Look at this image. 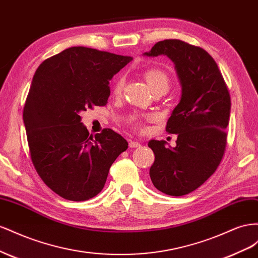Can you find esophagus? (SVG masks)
Segmentation results:
<instances>
[{"instance_id": "1", "label": "esophagus", "mask_w": 258, "mask_h": 258, "mask_svg": "<svg viewBox=\"0 0 258 258\" xmlns=\"http://www.w3.org/2000/svg\"><path fill=\"white\" fill-rule=\"evenodd\" d=\"M128 146L130 148H138V147H141V143L135 142V141H130Z\"/></svg>"}]
</instances>
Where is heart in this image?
<instances>
[{
    "instance_id": "heart-1",
    "label": "heart",
    "mask_w": 258,
    "mask_h": 258,
    "mask_svg": "<svg viewBox=\"0 0 258 258\" xmlns=\"http://www.w3.org/2000/svg\"><path fill=\"white\" fill-rule=\"evenodd\" d=\"M144 78L146 79L147 83H148V85L150 86L153 93H156V92L166 93L168 91V88H170V86H171L170 76H168L164 70H162L157 67H151V68L146 69L144 71ZM123 86H124V78L119 77L115 80V82L112 87V91H113V94L115 95V96H119V95L122 93ZM147 117H151V116H147ZM133 121L139 125L143 121V117L142 116H134Z\"/></svg>"
}]
</instances>
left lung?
<instances>
[{
	"instance_id": "1",
	"label": "left lung",
	"mask_w": 258,
	"mask_h": 258,
	"mask_svg": "<svg viewBox=\"0 0 258 258\" xmlns=\"http://www.w3.org/2000/svg\"><path fill=\"white\" fill-rule=\"evenodd\" d=\"M144 55H165L175 63L181 97L166 123L177 134L175 148L150 141L154 153L150 178L161 192L185 196L203 185L216 171L227 145L231 100L218 66L207 50L180 40L154 44Z\"/></svg>"
}]
</instances>
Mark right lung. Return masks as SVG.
<instances>
[{"label": "right lung", "mask_w": 258, "mask_h": 258, "mask_svg": "<svg viewBox=\"0 0 258 258\" xmlns=\"http://www.w3.org/2000/svg\"><path fill=\"white\" fill-rule=\"evenodd\" d=\"M133 58L75 46L36 69L24 108V123L36 172L66 200L85 201L104 188L110 166L127 149L114 131L92 135L81 111L106 106L109 81Z\"/></svg>", "instance_id": "1"}]
</instances>
